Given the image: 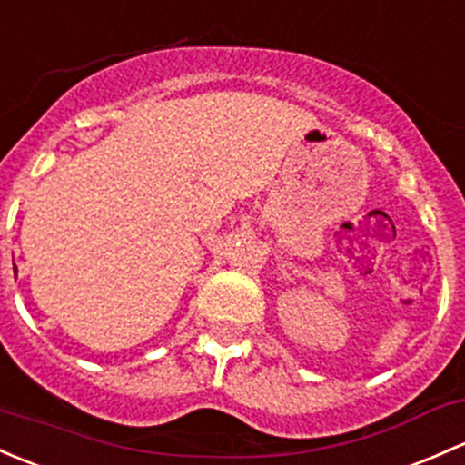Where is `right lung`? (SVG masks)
Wrapping results in <instances>:
<instances>
[{
    "mask_svg": "<svg viewBox=\"0 0 465 465\" xmlns=\"http://www.w3.org/2000/svg\"><path fill=\"white\" fill-rule=\"evenodd\" d=\"M15 272H17V270H15Z\"/></svg>",
    "mask_w": 465,
    "mask_h": 465,
    "instance_id": "add662e5",
    "label": "right lung"
}]
</instances>
